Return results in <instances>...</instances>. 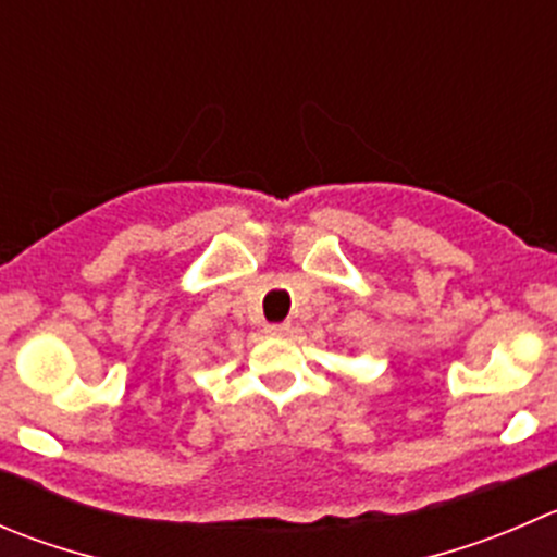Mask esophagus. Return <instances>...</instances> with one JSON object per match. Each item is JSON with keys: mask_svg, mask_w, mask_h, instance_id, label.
Here are the masks:
<instances>
[{"mask_svg": "<svg viewBox=\"0 0 557 557\" xmlns=\"http://www.w3.org/2000/svg\"><path fill=\"white\" fill-rule=\"evenodd\" d=\"M267 332L272 334V337H290V334L296 332V326L294 323H272V326H267Z\"/></svg>", "mask_w": 557, "mask_h": 557, "instance_id": "esophagus-1", "label": "esophagus"}]
</instances>
